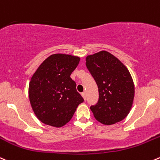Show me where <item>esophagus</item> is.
<instances>
[{"label": "esophagus", "instance_id": "34e87169", "mask_svg": "<svg viewBox=\"0 0 160 160\" xmlns=\"http://www.w3.org/2000/svg\"><path fill=\"white\" fill-rule=\"evenodd\" d=\"M81 95H82V97L83 98V99H84V100H85V99H86V93L83 92V93H82V94H81Z\"/></svg>", "mask_w": 160, "mask_h": 160}]
</instances>
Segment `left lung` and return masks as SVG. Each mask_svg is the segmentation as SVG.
I'll list each match as a JSON object with an SVG mask.
<instances>
[{
	"instance_id": "left-lung-1",
	"label": "left lung",
	"mask_w": 160,
	"mask_h": 160,
	"mask_svg": "<svg viewBox=\"0 0 160 160\" xmlns=\"http://www.w3.org/2000/svg\"><path fill=\"white\" fill-rule=\"evenodd\" d=\"M86 66L98 88V102L90 107L94 118L105 125L123 120L134 98V84L128 68L106 51L88 55Z\"/></svg>"
}]
</instances>
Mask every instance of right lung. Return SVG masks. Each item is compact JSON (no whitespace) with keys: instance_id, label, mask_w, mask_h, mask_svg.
<instances>
[{"instance_id":"obj_1","label":"right lung","mask_w":160,"mask_h":160,"mask_svg":"<svg viewBox=\"0 0 160 160\" xmlns=\"http://www.w3.org/2000/svg\"><path fill=\"white\" fill-rule=\"evenodd\" d=\"M80 60V57L66 54L52 55L31 77L29 102L36 116L42 123L55 128L64 126L83 102L70 77Z\"/></svg>"}]
</instances>
